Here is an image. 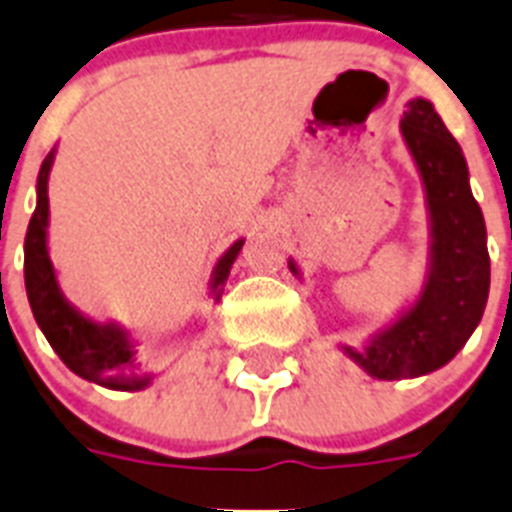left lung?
<instances>
[{
    "label": "left lung",
    "instance_id": "obj_1",
    "mask_svg": "<svg viewBox=\"0 0 512 512\" xmlns=\"http://www.w3.org/2000/svg\"><path fill=\"white\" fill-rule=\"evenodd\" d=\"M402 139L421 173L429 210V265L415 302L363 347L342 352L378 381L439 371L471 339L489 297V252L479 202L468 184L463 149L429 99L407 102ZM289 270L299 276L294 260Z\"/></svg>",
    "mask_w": 512,
    "mask_h": 512
}]
</instances>
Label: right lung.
I'll use <instances>...</instances> for the list:
<instances>
[{
	"label": "right lung",
	"instance_id": "right-lung-1",
	"mask_svg": "<svg viewBox=\"0 0 512 512\" xmlns=\"http://www.w3.org/2000/svg\"><path fill=\"white\" fill-rule=\"evenodd\" d=\"M52 149L41 162L36 178V210L31 215L26 234V292L33 318L52 344V350L76 376L94 381L115 392H139L155 381V373L139 360L136 339L131 331L118 323H99L83 315L65 299L57 281V270L49 260L47 228H49V170L54 162ZM244 239L234 242L220 255L210 276V294L218 302L228 281L231 265L239 257Z\"/></svg>",
	"mask_w": 512,
	"mask_h": 512
}]
</instances>
